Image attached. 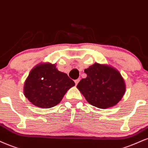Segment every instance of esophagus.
<instances>
[{"instance_id":"esophagus-1","label":"esophagus","mask_w":148,"mask_h":148,"mask_svg":"<svg viewBox=\"0 0 148 148\" xmlns=\"http://www.w3.org/2000/svg\"><path fill=\"white\" fill-rule=\"evenodd\" d=\"M79 80H80V79H77L75 80V85H77L78 84V82H79Z\"/></svg>"}]
</instances>
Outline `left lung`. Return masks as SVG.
I'll list each match as a JSON object with an SVG mask.
<instances>
[{
  "label": "left lung",
  "mask_w": 148,
  "mask_h": 148,
  "mask_svg": "<svg viewBox=\"0 0 148 148\" xmlns=\"http://www.w3.org/2000/svg\"><path fill=\"white\" fill-rule=\"evenodd\" d=\"M84 72L87 76L81 79L77 88L88 103L107 109L122 99L126 88L119 71L106 64L95 63Z\"/></svg>",
  "instance_id": "8db88e82"
}]
</instances>
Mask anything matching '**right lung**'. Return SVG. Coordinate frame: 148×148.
Listing matches in <instances>:
<instances>
[{"label":"right lung","mask_w":148,"mask_h":148,"mask_svg":"<svg viewBox=\"0 0 148 148\" xmlns=\"http://www.w3.org/2000/svg\"><path fill=\"white\" fill-rule=\"evenodd\" d=\"M74 85V81L57 70L55 64L43 63L30 71L24 84L23 93L32 105L51 108L60 103Z\"/></svg>","instance_id":"add662e5"}]
</instances>
